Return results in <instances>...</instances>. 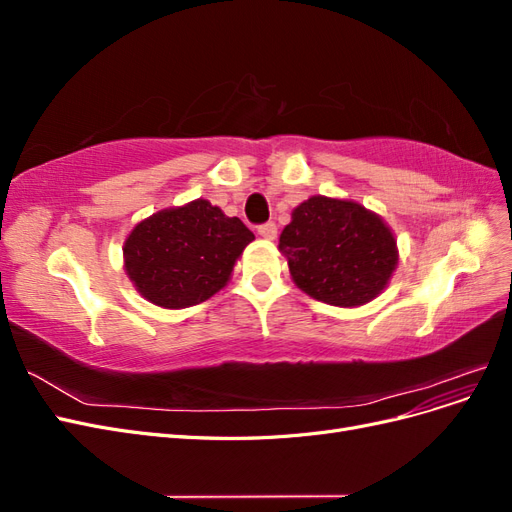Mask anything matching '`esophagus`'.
<instances>
[{
  "mask_svg": "<svg viewBox=\"0 0 512 512\" xmlns=\"http://www.w3.org/2000/svg\"><path fill=\"white\" fill-rule=\"evenodd\" d=\"M258 235H260L262 239H269V241H273V239L277 237V226H275L273 222L262 224V226H258Z\"/></svg>",
  "mask_w": 512,
  "mask_h": 512,
  "instance_id": "esophagus-1",
  "label": "esophagus"
}]
</instances>
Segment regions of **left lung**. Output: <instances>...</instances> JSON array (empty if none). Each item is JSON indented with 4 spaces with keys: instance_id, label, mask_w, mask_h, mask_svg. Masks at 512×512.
Instances as JSON below:
<instances>
[{
    "instance_id": "8db88e82",
    "label": "left lung",
    "mask_w": 512,
    "mask_h": 512,
    "mask_svg": "<svg viewBox=\"0 0 512 512\" xmlns=\"http://www.w3.org/2000/svg\"><path fill=\"white\" fill-rule=\"evenodd\" d=\"M292 282L309 297L359 307L389 286L397 239L378 213L346 198L309 196L280 235Z\"/></svg>"
}]
</instances>
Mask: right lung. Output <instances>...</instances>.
Listing matches in <instances>:
<instances>
[{
    "label": "right lung",
    "mask_w": 512,
    "mask_h": 512,
    "mask_svg": "<svg viewBox=\"0 0 512 512\" xmlns=\"http://www.w3.org/2000/svg\"><path fill=\"white\" fill-rule=\"evenodd\" d=\"M252 241L239 218L196 198L138 222L123 243V269L143 299L183 309L220 292Z\"/></svg>",
    "instance_id": "obj_1"
}]
</instances>
